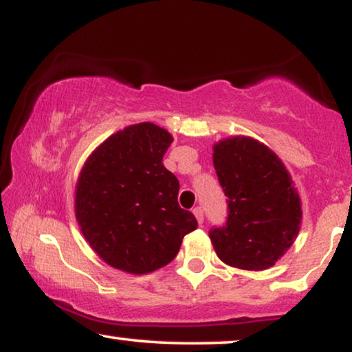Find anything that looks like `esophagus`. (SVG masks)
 <instances>
[{"label": "esophagus", "instance_id": "obj_1", "mask_svg": "<svg viewBox=\"0 0 352 352\" xmlns=\"http://www.w3.org/2000/svg\"><path fill=\"white\" fill-rule=\"evenodd\" d=\"M192 213H194L197 221H199V224L204 223V210H201V206H195V208L192 210Z\"/></svg>", "mask_w": 352, "mask_h": 352}]
</instances>
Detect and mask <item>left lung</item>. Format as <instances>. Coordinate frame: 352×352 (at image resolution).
I'll return each instance as SVG.
<instances>
[{"label": "left lung", "mask_w": 352, "mask_h": 352, "mask_svg": "<svg viewBox=\"0 0 352 352\" xmlns=\"http://www.w3.org/2000/svg\"><path fill=\"white\" fill-rule=\"evenodd\" d=\"M213 165L228 197L224 228L210 230L221 261L243 271L272 267L300 234L301 199L283 162L250 136L213 146Z\"/></svg>", "instance_id": "obj_1"}]
</instances>
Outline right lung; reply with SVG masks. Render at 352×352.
Segmentation results:
<instances>
[{
    "label": "right lung",
    "instance_id": "add662e5",
    "mask_svg": "<svg viewBox=\"0 0 352 352\" xmlns=\"http://www.w3.org/2000/svg\"><path fill=\"white\" fill-rule=\"evenodd\" d=\"M173 136L151 122L120 129L88 157L75 186V216L96 254L141 276L171 263L197 229L177 204L179 181L163 166Z\"/></svg>",
    "mask_w": 352,
    "mask_h": 352
}]
</instances>
